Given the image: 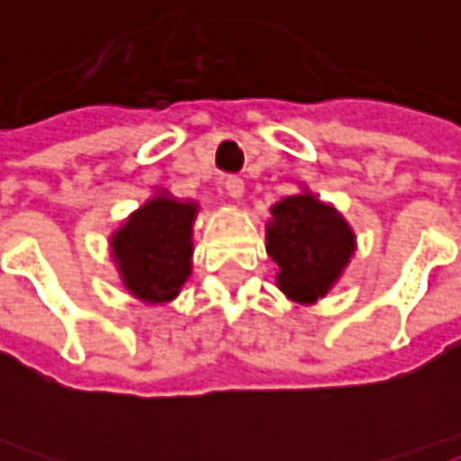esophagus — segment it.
Listing matches in <instances>:
<instances>
[{
  "label": "esophagus",
  "instance_id": "esophagus-1",
  "mask_svg": "<svg viewBox=\"0 0 461 461\" xmlns=\"http://www.w3.org/2000/svg\"><path fill=\"white\" fill-rule=\"evenodd\" d=\"M221 185H224V190H227V194H230V197L240 200L241 192H244V182H241L240 175H227Z\"/></svg>",
  "mask_w": 461,
  "mask_h": 461
}]
</instances>
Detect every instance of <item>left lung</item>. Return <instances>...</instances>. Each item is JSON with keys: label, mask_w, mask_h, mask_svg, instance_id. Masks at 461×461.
<instances>
[{"label": "left lung", "mask_w": 461, "mask_h": 461, "mask_svg": "<svg viewBox=\"0 0 461 461\" xmlns=\"http://www.w3.org/2000/svg\"><path fill=\"white\" fill-rule=\"evenodd\" d=\"M267 251L279 264V289L294 301L321 299L353 254V231L313 194H294L274 204Z\"/></svg>", "instance_id": "left-lung-1"}]
</instances>
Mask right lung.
Listing matches in <instances>:
<instances>
[{"mask_svg": "<svg viewBox=\"0 0 461 461\" xmlns=\"http://www.w3.org/2000/svg\"><path fill=\"white\" fill-rule=\"evenodd\" d=\"M192 202L155 197L113 237V254L125 286L138 299L162 303L177 296L190 276Z\"/></svg>", "mask_w": 461, "mask_h": 461, "instance_id": "1", "label": "right lung"}]
</instances>
